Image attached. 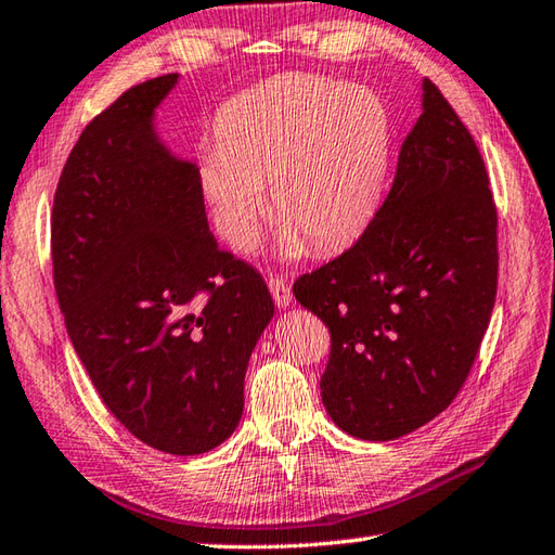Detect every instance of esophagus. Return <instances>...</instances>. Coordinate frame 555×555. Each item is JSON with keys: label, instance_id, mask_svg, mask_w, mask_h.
Returning <instances> with one entry per match:
<instances>
[{"label": "esophagus", "instance_id": "34e87169", "mask_svg": "<svg viewBox=\"0 0 555 555\" xmlns=\"http://www.w3.org/2000/svg\"><path fill=\"white\" fill-rule=\"evenodd\" d=\"M268 289H270V294H273V301H275L278 309H287V306L294 299L289 282L282 280V278H270L268 280Z\"/></svg>", "mask_w": 555, "mask_h": 555}]
</instances>
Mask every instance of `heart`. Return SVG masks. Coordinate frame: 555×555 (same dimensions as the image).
<instances>
[{
    "label": "heart",
    "instance_id": "b5f03b06",
    "mask_svg": "<svg viewBox=\"0 0 555 555\" xmlns=\"http://www.w3.org/2000/svg\"><path fill=\"white\" fill-rule=\"evenodd\" d=\"M216 140L199 158L202 192L218 235L242 254L261 240L266 188L285 258L306 242L315 251L349 244L385 192L391 122L363 85L278 78L220 111Z\"/></svg>",
    "mask_w": 555,
    "mask_h": 555
}]
</instances>
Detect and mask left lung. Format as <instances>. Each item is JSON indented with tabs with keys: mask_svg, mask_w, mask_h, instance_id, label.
I'll return each instance as SVG.
<instances>
[{
	"mask_svg": "<svg viewBox=\"0 0 555 555\" xmlns=\"http://www.w3.org/2000/svg\"><path fill=\"white\" fill-rule=\"evenodd\" d=\"M496 278L485 162L425 78L385 204L351 249L294 282L297 301L330 327L320 397L332 423L389 441L449 409L482 344Z\"/></svg>",
	"mask_w": 555,
	"mask_h": 555,
	"instance_id": "obj_1",
	"label": "left lung"
}]
</instances>
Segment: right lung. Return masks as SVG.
I'll return each instance as SVG.
<instances>
[{
  "mask_svg": "<svg viewBox=\"0 0 555 555\" xmlns=\"http://www.w3.org/2000/svg\"><path fill=\"white\" fill-rule=\"evenodd\" d=\"M178 73L90 120L52 208L54 289L73 349L146 447L199 455L235 433L244 375L275 313L263 278L218 249L199 168L154 128Z\"/></svg>",
  "mask_w": 555,
  "mask_h": 555,
  "instance_id": "add662e5",
  "label": "right lung"
}]
</instances>
